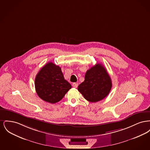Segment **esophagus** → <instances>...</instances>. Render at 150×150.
Instances as JSON below:
<instances>
[{
	"mask_svg": "<svg viewBox=\"0 0 150 150\" xmlns=\"http://www.w3.org/2000/svg\"><path fill=\"white\" fill-rule=\"evenodd\" d=\"M72 86H73L74 88H76L78 87V83H74L72 84Z\"/></svg>",
	"mask_w": 150,
	"mask_h": 150,
	"instance_id": "esophagus-1",
	"label": "esophagus"
}]
</instances>
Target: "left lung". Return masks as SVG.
<instances>
[{"mask_svg": "<svg viewBox=\"0 0 150 150\" xmlns=\"http://www.w3.org/2000/svg\"><path fill=\"white\" fill-rule=\"evenodd\" d=\"M112 88V81L106 69L100 64H97L87 70L85 80L78 89L86 100L97 102L104 99Z\"/></svg>", "mask_w": 150, "mask_h": 150, "instance_id": "left-lung-1", "label": "left lung"}]
</instances>
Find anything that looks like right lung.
Instances as JSON below:
<instances>
[{
  "mask_svg": "<svg viewBox=\"0 0 150 150\" xmlns=\"http://www.w3.org/2000/svg\"><path fill=\"white\" fill-rule=\"evenodd\" d=\"M36 92L45 102L55 103L62 100L71 88L59 66L50 62L38 73L35 79Z\"/></svg>",
  "mask_w": 150,
  "mask_h": 150,
  "instance_id": "obj_1",
  "label": "right lung"
}]
</instances>
